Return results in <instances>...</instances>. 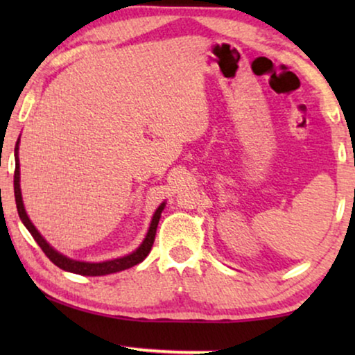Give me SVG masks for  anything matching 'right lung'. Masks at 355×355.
I'll list each match as a JSON object with an SVG mask.
<instances>
[{
    "label": "right lung",
    "instance_id": "1",
    "mask_svg": "<svg viewBox=\"0 0 355 355\" xmlns=\"http://www.w3.org/2000/svg\"><path fill=\"white\" fill-rule=\"evenodd\" d=\"M17 150H19V140L16 144V148H14V155H16V169H14V197H16V205H17V213L19 218H21L24 226L27 227L28 232H31L33 239L40 249L45 252V255L50 259L53 263L56 266H60L61 270L64 271H71V273L76 275H84V276H103V275H111V273H118V271L128 270L130 266L140 263V261L145 260V257L150 254L152 250L153 242H155V234H157V227H158V221L159 216H162V211L164 208V203L158 207V210L155 211V215L152 218V223H150V230L145 236V239L140 247L132 254L123 257V259H114V260H108V261H101V263H89V261H77V260H71L67 257L58 254V252L50 247V244L43 239L40 236V232L35 230V226L32 225V221L28 220L26 210H24V203H22V196H21V184H19V157H17Z\"/></svg>",
    "mask_w": 355,
    "mask_h": 355
}]
</instances>
